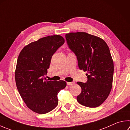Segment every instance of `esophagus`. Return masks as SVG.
Here are the masks:
<instances>
[{"label": "esophagus", "instance_id": "esophagus-1", "mask_svg": "<svg viewBox=\"0 0 130 130\" xmlns=\"http://www.w3.org/2000/svg\"><path fill=\"white\" fill-rule=\"evenodd\" d=\"M74 84V82H67V85H69V86L73 85Z\"/></svg>", "mask_w": 130, "mask_h": 130}]
</instances>
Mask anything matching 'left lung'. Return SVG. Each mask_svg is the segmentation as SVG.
I'll return each mask as SVG.
<instances>
[{
	"label": "left lung",
	"instance_id": "1",
	"mask_svg": "<svg viewBox=\"0 0 130 130\" xmlns=\"http://www.w3.org/2000/svg\"><path fill=\"white\" fill-rule=\"evenodd\" d=\"M65 38L77 56L79 69L87 72L86 83L77 82L82 90L77 100L86 107H98L107 98L112 86L114 62L109 48L103 39L86 32L69 33Z\"/></svg>",
	"mask_w": 130,
	"mask_h": 130
}]
</instances>
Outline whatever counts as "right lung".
<instances>
[{
  "label": "right lung",
  "mask_w": 130,
  "mask_h": 130,
  "mask_svg": "<svg viewBox=\"0 0 130 130\" xmlns=\"http://www.w3.org/2000/svg\"><path fill=\"white\" fill-rule=\"evenodd\" d=\"M64 42L60 35L44 37L25 46L19 55L15 73L16 87L34 112L44 114L53 110L58 103L57 94L67 86L64 81H48L43 77L53 54Z\"/></svg>",
  "instance_id": "add662e5"
}]
</instances>
